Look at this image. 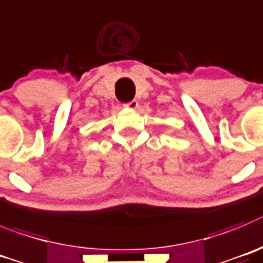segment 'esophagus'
Here are the masks:
<instances>
[{"label": "esophagus", "instance_id": "esophagus-1", "mask_svg": "<svg viewBox=\"0 0 263 263\" xmlns=\"http://www.w3.org/2000/svg\"><path fill=\"white\" fill-rule=\"evenodd\" d=\"M126 107H128V108H132V110H135V108H137V106H139V102H137L136 99H132L131 102H128V103H126Z\"/></svg>", "mask_w": 263, "mask_h": 263}]
</instances>
